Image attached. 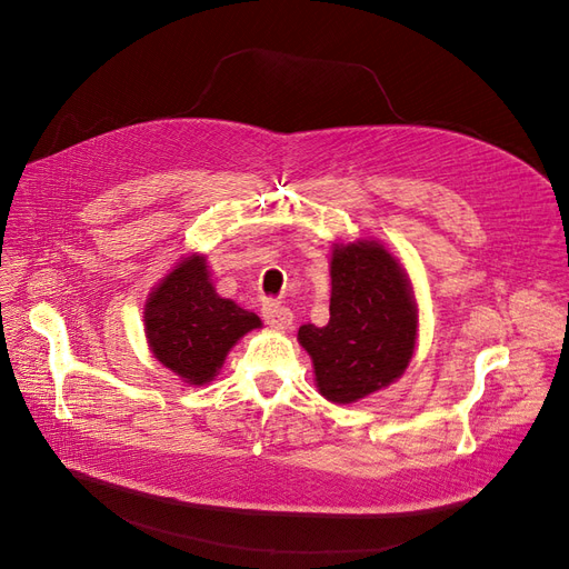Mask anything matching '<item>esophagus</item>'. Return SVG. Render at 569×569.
Here are the masks:
<instances>
[{
    "mask_svg": "<svg viewBox=\"0 0 569 569\" xmlns=\"http://www.w3.org/2000/svg\"><path fill=\"white\" fill-rule=\"evenodd\" d=\"M263 318L272 327V330H287V327L291 325V320H295V316H291L289 308L278 303V301H266Z\"/></svg>",
    "mask_w": 569,
    "mask_h": 569,
    "instance_id": "obj_1",
    "label": "esophagus"
}]
</instances>
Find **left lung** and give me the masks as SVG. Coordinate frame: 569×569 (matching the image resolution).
Returning <instances> with one entry per match:
<instances>
[{
	"instance_id": "left-lung-1",
	"label": "left lung",
	"mask_w": 569,
	"mask_h": 569,
	"mask_svg": "<svg viewBox=\"0 0 569 569\" xmlns=\"http://www.w3.org/2000/svg\"><path fill=\"white\" fill-rule=\"evenodd\" d=\"M330 322L303 325L320 393L353 403L391 385L408 368L418 335V308L393 256L377 242L332 251Z\"/></svg>"
}]
</instances>
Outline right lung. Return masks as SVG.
Here are the masks:
<instances>
[{
    "label": "right lung",
    "mask_w": 569,
    "mask_h": 569,
    "mask_svg": "<svg viewBox=\"0 0 569 569\" xmlns=\"http://www.w3.org/2000/svg\"><path fill=\"white\" fill-rule=\"evenodd\" d=\"M147 337L166 368L189 385L216 377L239 337L261 327L258 316L220 299L209 282L203 256L182 261L147 301Z\"/></svg>",
    "instance_id": "add662e5"
}]
</instances>
